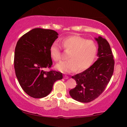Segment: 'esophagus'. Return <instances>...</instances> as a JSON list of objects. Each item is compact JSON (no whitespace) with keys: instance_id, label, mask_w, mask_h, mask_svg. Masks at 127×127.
Wrapping results in <instances>:
<instances>
[{"instance_id":"34e87169","label":"esophagus","mask_w":127,"mask_h":127,"mask_svg":"<svg viewBox=\"0 0 127 127\" xmlns=\"http://www.w3.org/2000/svg\"><path fill=\"white\" fill-rule=\"evenodd\" d=\"M64 79H68V76H67V75L64 76Z\"/></svg>"}]
</instances>
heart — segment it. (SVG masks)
<instances>
[{
  "label": "heart",
  "mask_w": 127,
  "mask_h": 127,
  "mask_svg": "<svg viewBox=\"0 0 127 127\" xmlns=\"http://www.w3.org/2000/svg\"><path fill=\"white\" fill-rule=\"evenodd\" d=\"M63 47L66 51L69 60L56 65V68L64 73H72L78 69L82 71L88 68L94 61L97 52V45L93 40H87L79 36H70L62 40ZM52 59L59 62L62 58V48L58 42H54L49 48Z\"/></svg>",
  "instance_id": "obj_1"
}]
</instances>
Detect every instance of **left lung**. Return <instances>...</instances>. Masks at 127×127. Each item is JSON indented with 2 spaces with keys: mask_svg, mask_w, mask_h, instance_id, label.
<instances>
[{
  "mask_svg": "<svg viewBox=\"0 0 127 127\" xmlns=\"http://www.w3.org/2000/svg\"><path fill=\"white\" fill-rule=\"evenodd\" d=\"M95 39L98 43V59L85 71L72 77L77 85L69 91L70 95L82 103L95 100L104 91L114 70V59L108 42L101 36Z\"/></svg>",
  "mask_w": 127,
  "mask_h": 127,
  "instance_id": "1",
  "label": "left lung"
}]
</instances>
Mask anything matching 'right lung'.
<instances>
[{"mask_svg": "<svg viewBox=\"0 0 127 127\" xmlns=\"http://www.w3.org/2000/svg\"><path fill=\"white\" fill-rule=\"evenodd\" d=\"M58 35L54 30L35 28L17 42L14 55L15 75L21 88L30 97H46L55 81L63 78L61 72L44 70L52 64L49 48Z\"/></svg>", "mask_w": 127, "mask_h": 127, "instance_id": "obj_1", "label": "right lung"}]
</instances>
